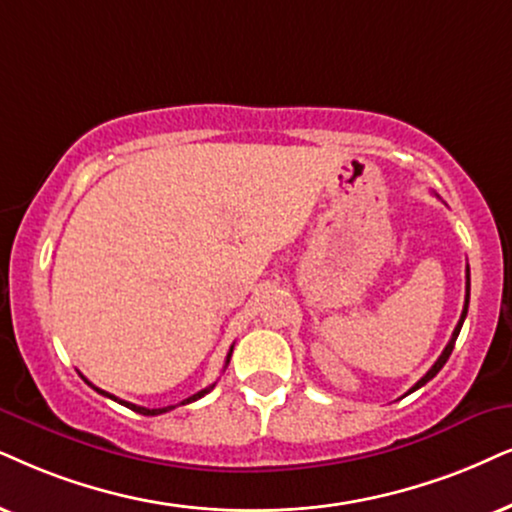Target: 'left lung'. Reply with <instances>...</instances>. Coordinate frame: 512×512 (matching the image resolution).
Here are the masks:
<instances>
[{
    "label": "left lung",
    "instance_id": "left-lung-1",
    "mask_svg": "<svg viewBox=\"0 0 512 512\" xmlns=\"http://www.w3.org/2000/svg\"><path fill=\"white\" fill-rule=\"evenodd\" d=\"M468 304H470V267H465V304H463V312H461V319H458V323H456V328H454V333H451V340H449V345L444 347V352L439 354V359L435 361V364H432V368L428 373L423 375V378L418 380L416 385L411 387L409 392L406 394H411V392H416L418 387H423L425 383H428V380H432L435 378V375L442 371V366L446 364V361H449V357H451V352H454V345H456V338H458V333H461V328H463V321H465V316H468Z\"/></svg>",
    "mask_w": 512,
    "mask_h": 512
}]
</instances>
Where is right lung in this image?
I'll use <instances>...</instances> for the list:
<instances>
[{"label": "right lung", "mask_w": 512, "mask_h": 512, "mask_svg": "<svg viewBox=\"0 0 512 512\" xmlns=\"http://www.w3.org/2000/svg\"><path fill=\"white\" fill-rule=\"evenodd\" d=\"M231 352H234V347L229 349V354H226V364H229V359H231ZM84 383H87L89 387H94L92 383H89L87 378H84ZM212 387L215 385H210V387H205V390H200V392H196L193 394V397H189V399H184L181 401V404H191V401H196V399H200V397H205V394H208ZM96 392L99 394H103V397H108V399H113V401H118V404H122V406H127V409H132V411H137V413H141V416H158V413H167V411H172L174 406H165V409H146V406H137V404H129V401H122V399H118V397H113V394H108V392H103V390H99V387H94Z\"/></svg>", "instance_id": "add662e5"}]
</instances>
